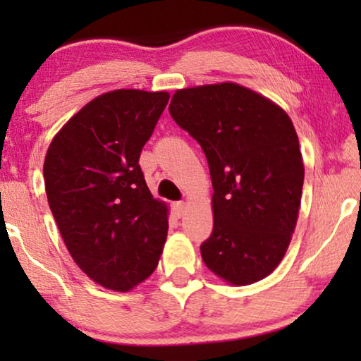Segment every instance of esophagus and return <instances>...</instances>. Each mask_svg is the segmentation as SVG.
<instances>
[{"mask_svg":"<svg viewBox=\"0 0 361 361\" xmlns=\"http://www.w3.org/2000/svg\"><path fill=\"white\" fill-rule=\"evenodd\" d=\"M172 207H174L176 215H177V216H182V215H184L185 209H187V204H185V202H176V204L172 205Z\"/></svg>","mask_w":361,"mask_h":361,"instance_id":"34e87169","label":"esophagus"}]
</instances>
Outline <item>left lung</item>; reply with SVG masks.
Segmentation results:
<instances>
[{"instance_id":"8db88e82","label":"left lung","mask_w":361,"mask_h":361,"mask_svg":"<svg viewBox=\"0 0 361 361\" xmlns=\"http://www.w3.org/2000/svg\"><path fill=\"white\" fill-rule=\"evenodd\" d=\"M169 111L209 162L214 230L202 259L225 283H258L283 261L298 224L304 162L293 121L233 82L176 90Z\"/></svg>"}]
</instances>
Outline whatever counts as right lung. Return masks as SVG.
<instances>
[{
  "instance_id": "obj_1",
  "label": "right lung",
  "mask_w": 361,
  "mask_h": 361,
  "mask_svg": "<svg viewBox=\"0 0 361 361\" xmlns=\"http://www.w3.org/2000/svg\"><path fill=\"white\" fill-rule=\"evenodd\" d=\"M167 92L120 88L80 108L49 145L47 202L78 268L128 293L149 278L164 248L169 207L154 199L137 164Z\"/></svg>"
}]
</instances>
